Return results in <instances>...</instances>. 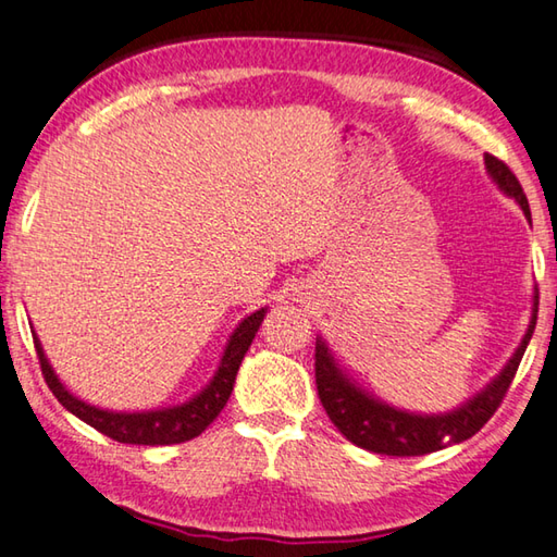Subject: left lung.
Instances as JSON below:
<instances>
[{
  "label": "left lung",
  "mask_w": 557,
  "mask_h": 557,
  "mask_svg": "<svg viewBox=\"0 0 557 557\" xmlns=\"http://www.w3.org/2000/svg\"><path fill=\"white\" fill-rule=\"evenodd\" d=\"M484 165H487L490 177L497 182L504 195L517 199L525 219L531 221L529 199H525L521 182L511 173L509 165L490 153L484 156ZM535 319H539V289H535L533 295V313L529 331H525L517 352H513L511 360L487 387L480 394H474L472 399L465 401L462 407L455 411L411 413L389 407V404L380 401L377 397H372L370 392L358 387V384L338 368V362L333 360L329 346L321 338H317V366H313L317 368L319 399L323 404V409H326L329 419L333 421V426H336L350 443H356L358 448H366L380 455H397V458L436 453L450 446V443L472 438L474 433L494 417V411L499 409L502 399L507 397L513 375H517L525 346H529V341L533 336Z\"/></svg>",
  "instance_id": "1"
}]
</instances>
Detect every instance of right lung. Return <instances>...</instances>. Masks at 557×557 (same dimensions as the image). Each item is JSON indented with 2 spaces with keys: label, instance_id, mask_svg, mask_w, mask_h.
Segmentation results:
<instances>
[{
  "label": "right lung",
  "instance_id": "obj_1",
  "mask_svg": "<svg viewBox=\"0 0 557 557\" xmlns=\"http://www.w3.org/2000/svg\"><path fill=\"white\" fill-rule=\"evenodd\" d=\"M265 311L268 309L252 311L250 317L238 323V329L231 333L224 358L219 362V370L197 397H191L185 404H177V407L153 411H109L77 399L75 394H70L63 387V382L58 380L53 368H50L36 333L34 346L38 352L40 372H44L46 384L70 413H75L77 419H83L89 426L119 443H131V446H173V443H185L199 436V433L219 417L221 409L226 407L231 392H234L240 360H244L252 338H256L260 323L265 319Z\"/></svg>",
  "mask_w": 557,
  "mask_h": 557
}]
</instances>
